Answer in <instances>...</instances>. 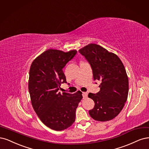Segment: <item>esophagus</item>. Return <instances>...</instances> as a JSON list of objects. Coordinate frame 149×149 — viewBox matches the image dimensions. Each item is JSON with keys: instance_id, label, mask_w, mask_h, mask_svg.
Returning <instances> with one entry per match:
<instances>
[{"instance_id": "esophagus-1", "label": "esophagus", "mask_w": 149, "mask_h": 149, "mask_svg": "<svg viewBox=\"0 0 149 149\" xmlns=\"http://www.w3.org/2000/svg\"><path fill=\"white\" fill-rule=\"evenodd\" d=\"M82 96H83L84 99L87 98V92H83L82 93Z\"/></svg>"}]
</instances>
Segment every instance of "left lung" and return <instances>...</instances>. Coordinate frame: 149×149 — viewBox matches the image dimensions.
Here are the masks:
<instances>
[{"label":"left lung","mask_w":149,"mask_h":149,"mask_svg":"<svg viewBox=\"0 0 149 149\" xmlns=\"http://www.w3.org/2000/svg\"><path fill=\"white\" fill-rule=\"evenodd\" d=\"M92 67L93 79L101 81L100 90L88 97L95 102L90 116L98 121H108L117 116L127 101L128 77L119 57L97 44H90L79 50Z\"/></svg>","instance_id":"obj_1"}]
</instances>
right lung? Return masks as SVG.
Listing matches in <instances>:
<instances>
[{"mask_svg": "<svg viewBox=\"0 0 149 149\" xmlns=\"http://www.w3.org/2000/svg\"><path fill=\"white\" fill-rule=\"evenodd\" d=\"M77 52L49 49L37 57L30 69L28 90L33 108L42 123L55 131L64 130L74 123L82 98L80 90L73 94L58 92L61 85L66 83L62 69Z\"/></svg>", "mask_w": 149, "mask_h": 149, "instance_id": "right-lung-1", "label": "right lung"}]
</instances>
